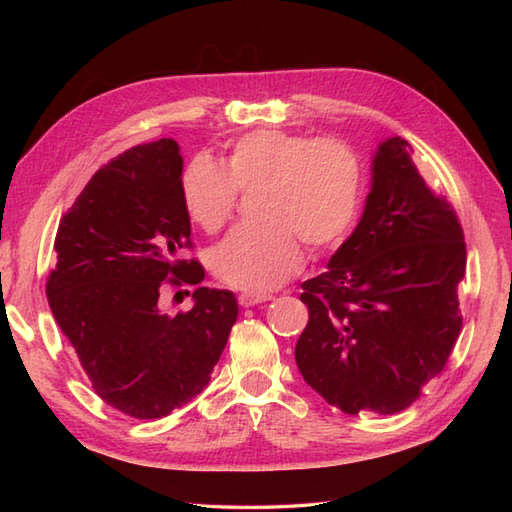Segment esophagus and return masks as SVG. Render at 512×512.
Listing matches in <instances>:
<instances>
[{
  "label": "esophagus",
  "instance_id": "obj_1",
  "mask_svg": "<svg viewBox=\"0 0 512 512\" xmlns=\"http://www.w3.org/2000/svg\"><path fill=\"white\" fill-rule=\"evenodd\" d=\"M273 297L271 294H256V292H241L239 294V303L243 305V307H254V305H258V303H267V301H271Z\"/></svg>",
  "mask_w": 512,
  "mask_h": 512
}]
</instances>
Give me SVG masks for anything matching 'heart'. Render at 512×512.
I'll return each instance as SVG.
<instances>
[{
    "instance_id": "1",
    "label": "heart",
    "mask_w": 512,
    "mask_h": 512,
    "mask_svg": "<svg viewBox=\"0 0 512 512\" xmlns=\"http://www.w3.org/2000/svg\"><path fill=\"white\" fill-rule=\"evenodd\" d=\"M237 190L256 192L260 222L232 230L209 265L226 286L267 292L301 269V243L318 254L348 235L361 205L363 162L342 138L265 128L241 136L224 166L196 158L183 170V207L205 232L230 220Z\"/></svg>"
}]
</instances>
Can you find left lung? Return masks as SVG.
I'll return each instance as SVG.
<instances>
[{
	"instance_id": "obj_1",
	"label": "left lung",
	"mask_w": 512,
	"mask_h": 512,
	"mask_svg": "<svg viewBox=\"0 0 512 512\" xmlns=\"http://www.w3.org/2000/svg\"><path fill=\"white\" fill-rule=\"evenodd\" d=\"M466 243L401 136L371 160L363 218L324 273L301 284L309 320L294 359L303 380L346 414H395L444 369L461 331Z\"/></svg>"
}]
</instances>
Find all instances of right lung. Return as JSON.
Here are the masks:
<instances>
[{
    "instance_id": "1",
    "label": "right lung",
    "mask_w": 512,
    "mask_h": 512,
    "mask_svg": "<svg viewBox=\"0 0 512 512\" xmlns=\"http://www.w3.org/2000/svg\"><path fill=\"white\" fill-rule=\"evenodd\" d=\"M183 158L173 138L136 145L104 164L64 213L46 297L91 386L132 418H162L211 380L239 305L199 286L190 313L168 317L166 285L205 280L181 198Z\"/></svg>"
}]
</instances>
